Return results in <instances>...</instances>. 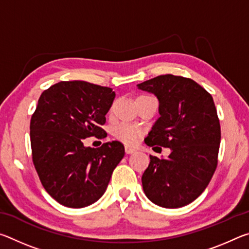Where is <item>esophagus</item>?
<instances>
[{
  "label": "esophagus",
  "instance_id": "obj_1",
  "mask_svg": "<svg viewBox=\"0 0 249 249\" xmlns=\"http://www.w3.org/2000/svg\"><path fill=\"white\" fill-rule=\"evenodd\" d=\"M136 149L133 148V147H129V146H125V153L126 154H134Z\"/></svg>",
  "mask_w": 249,
  "mask_h": 249
}]
</instances>
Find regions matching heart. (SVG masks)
Segmentation results:
<instances>
[{"instance_id":"heart-1","label":"heart","mask_w":249,"mask_h":249,"mask_svg":"<svg viewBox=\"0 0 249 249\" xmlns=\"http://www.w3.org/2000/svg\"><path fill=\"white\" fill-rule=\"evenodd\" d=\"M114 135L117 140L123 142L124 144L127 145H135L140 140L142 130L138 126L134 124H120L114 129Z\"/></svg>"}]
</instances>
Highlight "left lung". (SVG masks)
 I'll use <instances>...</instances> for the list:
<instances>
[{
    "label": "left lung",
    "mask_w": 249,
    "mask_h": 249,
    "mask_svg": "<svg viewBox=\"0 0 249 249\" xmlns=\"http://www.w3.org/2000/svg\"><path fill=\"white\" fill-rule=\"evenodd\" d=\"M137 88L159 101L160 116L146 145L171 150L167 158L149 156L142 189L161 208H182L202 195L216 169L221 126L215 104L200 84L179 75H158Z\"/></svg>",
    "instance_id": "left-lung-1"
}]
</instances>
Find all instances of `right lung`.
<instances>
[{"mask_svg":"<svg viewBox=\"0 0 249 249\" xmlns=\"http://www.w3.org/2000/svg\"><path fill=\"white\" fill-rule=\"evenodd\" d=\"M114 98L111 88L77 80L58 82L41 93L31 120L33 162L58 203L86 208L107 190L124 146L114 141L91 148L83 140L104 136L101 125Z\"/></svg>","mask_w":249,"mask_h":249,"instance_id":"right-lung-1","label":"right lung"}]
</instances>
